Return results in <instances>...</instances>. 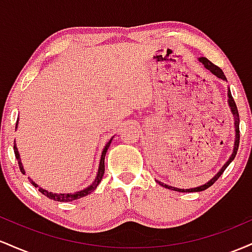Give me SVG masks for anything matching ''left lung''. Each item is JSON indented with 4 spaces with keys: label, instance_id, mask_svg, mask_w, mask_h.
<instances>
[{
    "label": "left lung",
    "instance_id": "left-lung-1",
    "mask_svg": "<svg viewBox=\"0 0 252 252\" xmlns=\"http://www.w3.org/2000/svg\"><path fill=\"white\" fill-rule=\"evenodd\" d=\"M198 62L201 63L202 66H204L205 70H207L210 72L211 74H213V76H216L218 79H221L224 80V82H227L226 80V77H225L224 72L221 71V68H219L218 66H216L215 63H212L210 62L207 58L205 57H200L198 58ZM227 104H228V108H230V111L231 114H232L233 116V126H235V131H236V135H235V143H233V150H232V154H231L230 158H228V160L226 162L224 163V166L221 167L220 170H219L217 174L213 176L211 180H209L206 182V184L201 185V186H198V187H194V189H176V187H173V186H169V185H166L163 184V182L156 180L158 185H161V186H163L164 189H172V190H175V192H182V193H190V192H201V190H205L206 189H209V187L212 186L215 182L218 180V178L222 174V172H224L225 169L227 168V166L230 164L231 162L233 161V158H236V154H237V150H238V146H239V115H238V110H237V106H236V103L235 100H233L232 98V94H231V91H230V88L227 89Z\"/></svg>",
    "mask_w": 252,
    "mask_h": 252
}]
</instances>
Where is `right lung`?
Instances as JSON below:
<instances>
[{
  "instance_id": "right-lung-1",
  "label": "right lung",
  "mask_w": 252,
  "mask_h": 252,
  "mask_svg": "<svg viewBox=\"0 0 252 252\" xmlns=\"http://www.w3.org/2000/svg\"><path fill=\"white\" fill-rule=\"evenodd\" d=\"M17 124H19V120L16 121V128H17ZM111 137L110 138V141L108 143L105 144V147H104L103 152H102V155H100V161H99V167H98V172H97V175H96V179H94V182H92L91 185H89L86 189H80V190H77V192L74 193H53V192H48V190H46L45 189H41V187H39V185L35 184L32 179H30L31 184L33 185L34 187H36V189H39V192H41L43 195H46L47 198L52 199V200H56V201H72V200H77V199H80L83 198V196H86L89 195L90 193L94 192V189H97V186L99 185V182L102 181V178L104 175V170H105V166H104V160H105V154L106 152H108L110 144H111V141H112ZM14 153H15V158L17 160V163H19V167H20V170H21L22 174H25V168H24V164L21 162V158H20V154H19V150H17V147H16V143L14 144Z\"/></svg>"
}]
</instances>
